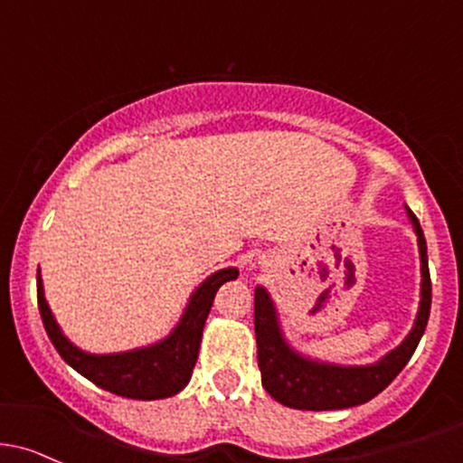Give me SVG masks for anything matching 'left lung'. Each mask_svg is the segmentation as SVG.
Instances as JSON below:
<instances>
[{
  "instance_id": "8db88e82",
  "label": "left lung",
  "mask_w": 463,
  "mask_h": 463,
  "mask_svg": "<svg viewBox=\"0 0 463 463\" xmlns=\"http://www.w3.org/2000/svg\"><path fill=\"white\" fill-rule=\"evenodd\" d=\"M415 228L421 260V299L411 333L395 350L368 366H339L306 357L286 342L275 304L264 286L255 288V337L261 383L272 399L297 411H342L371 402L402 373L424 335L430 315V272L420 222L406 208Z\"/></svg>"
}]
</instances>
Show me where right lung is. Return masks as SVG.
Returning <instances> with one entry per match:
<instances>
[{"mask_svg":"<svg viewBox=\"0 0 463 463\" xmlns=\"http://www.w3.org/2000/svg\"><path fill=\"white\" fill-rule=\"evenodd\" d=\"M240 270L222 269L213 272L211 277L199 284L188 299L177 326L170 330L168 337L159 339L150 346L126 350V353L95 354L77 348L71 339L61 333L60 324L52 317L48 301L43 297L42 275L37 270V304L42 313L43 328L51 337L52 346L61 354V359L77 373L90 379L95 386L104 391L115 392L119 397L128 399H164L177 395L186 383L191 382V374L197 362L199 344H202L203 324L211 313L213 299L219 286L226 281L237 279Z\"/></svg>","mask_w":463,"mask_h":463,"instance_id":"add662e5","label":"right lung"}]
</instances>
